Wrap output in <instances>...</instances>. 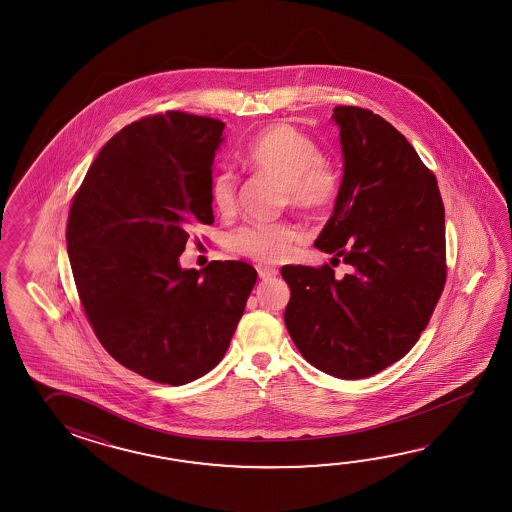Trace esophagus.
<instances>
[{"instance_id": "34e87169", "label": "esophagus", "mask_w": 512, "mask_h": 512, "mask_svg": "<svg viewBox=\"0 0 512 512\" xmlns=\"http://www.w3.org/2000/svg\"><path fill=\"white\" fill-rule=\"evenodd\" d=\"M256 269H258V276H260L261 280H271V278L278 274L274 267H267V265H258Z\"/></svg>"}]
</instances>
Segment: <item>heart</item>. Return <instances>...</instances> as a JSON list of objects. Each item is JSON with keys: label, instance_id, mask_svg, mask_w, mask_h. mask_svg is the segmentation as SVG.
Returning a JSON list of instances; mask_svg holds the SVG:
<instances>
[{"label": "heart", "instance_id": "1", "mask_svg": "<svg viewBox=\"0 0 512 512\" xmlns=\"http://www.w3.org/2000/svg\"><path fill=\"white\" fill-rule=\"evenodd\" d=\"M243 163L254 174L282 186L283 205L305 216H320L335 205L340 179L309 135L287 122H276L258 133L245 152ZM210 201L216 212L229 218L238 205V183L230 170H219L210 181ZM300 230L291 223L245 225L230 236V249L261 263L285 260Z\"/></svg>", "mask_w": 512, "mask_h": 512}]
</instances>
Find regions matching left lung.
<instances>
[{
    "mask_svg": "<svg viewBox=\"0 0 512 512\" xmlns=\"http://www.w3.org/2000/svg\"><path fill=\"white\" fill-rule=\"evenodd\" d=\"M344 175L315 247L349 265L283 267V320L304 359L337 379L371 377L421 337L446 280L445 207L414 146L370 109L337 106Z\"/></svg>",
    "mask_w": 512,
    "mask_h": 512,
    "instance_id": "1",
    "label": "left lung"
}]
</instances>
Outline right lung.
Here are the masks:
<instances>
[{
	"instance_id": "right-lung-1",
	"label": "right lung",
	"mask_w": 512,
	"mask_h": 512,
	"mask_svg": "<svg viewBox=\"0 0 512 512\" xmlns=\"http://www.w3.org/2000/svg\"><path fill=\"white\" fill-rule=\"evenodd\" d=\"M225 124L168 111L131 122L89 166L67 219L87 320L113 359L181 386L229 349L258 278L245 261L183 269L190 230L212 225V164Z\"/></svg>"
}]
</instances>
